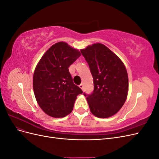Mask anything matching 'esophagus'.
Instances as JSON below:
<instances>
[{
  "label": "esophagus",
  "mask_w": 159,
  "mask_h": 159,
  "mask_svg": "<svg viewBox=\"0 0 159 159\" xmlns=\"http://www.w3.org/2000/svg\"><path fill=\"white\" fill-rule=\"evenodd\" d=\"M79 87L82 89V90H84V84H80V85H79Z\"/></svg>",
  "instance_id": "esophagus-1"
}]
</instances>
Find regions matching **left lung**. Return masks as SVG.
I'll return each instance as SVG.
<instances>
[{
	"mask_svg": "<svg viewBox=\"0 0 159 159\" xmlns=\"http://www.w3.org/2000/svg\"><path fill=\"white\" fill-rule=\"evenodd\" d=\"M80 52L93 79V92L84 93L91 112L99 118L113 116L127 99L129 80L125 67L113 52L100 43Z\"/></svg>",
	"mask_w": 159,
	"mask_h": 159,
	"instance_id": "8db88e82",
	"label": "left lung"
}]
</instances>
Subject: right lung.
Masks as SVG:
<instances>
[{
    "instance_id": "obj_1",
    "label": "right lung",
    "mask_w": 159,
    "mask_h": 159,
    "mask_svg": "<svg viewBox=\"0 0 159 159\" xmlns=\"http://www.w3.org/2000/svg\"><path fill=\"white\" fill-rule=\"evenodd\" d=\"M81 56L66 42L54 44L46 51L35 69L33 89L40 108L53 117L70 114L77 95L83 93L73 82L68 68Z\"/></svg>"
}]
</instances>
